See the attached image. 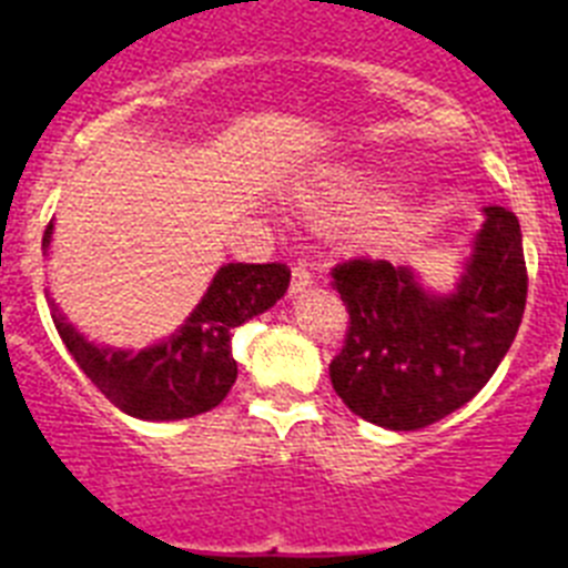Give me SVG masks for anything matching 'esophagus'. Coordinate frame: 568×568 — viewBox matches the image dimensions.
I'll return each instance as SVG.
<instances>
[{"instance_id": "1", "label": "esophagus", "mask_w": 568, "mask_h": 568, "mask_svg": "<svg viewBox=\"0 0 568 568\" xmlns=\"http://www.w3.org/2000/svg\"><path fill=\"white\" fill-rule=\"evenodd\" d=\"M310 284H313V273H310V267L307 264H295L293 267V281H290V295H298V293H304V290L310 287Z\"/></svg>"}]
</instances>
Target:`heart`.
<instances>
[{
	"mask_svg": "<svg viewBox=\"0 0 568 568\" xmlns=\"http://www.w3.org/2000/svg\"><path fill=\"white\" fill-rule=\"evenodd\" d=\"M378 190V175L369 170H355V168H341L327 170V173L313 175L310 182L298 187V207L307 210L313 215H329L335 210L358 207V204L369 202ZM398 210L389 207L386 215H395Z\"/></svg>",
	"mask_w": 568,
	"mask_h": 568,
	"instance_id": "b5f03b06",
	"label": "heart"
}]
</instances>
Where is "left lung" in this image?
Here are the masks:
<instances>
[{
  "label": "left lung",
  "mask_w": 568,
  "mask_h": 568,
  "mask_svg": "<svg viewBox=\"0 0 568 568\" xmlns=\"http://www.w3.org/2000/svg\"><path fill=\"white\" fill-rule=\"evenodd\" d=\"M458 290L433 295L409 267L353 258L333 270L349 327L329 364L338 398L395 433L460 409L495 375L526 310L524 239L515 213L486 207Z\"/></svg>",
  "instance_id": "8db88e82"
}]
</instances>
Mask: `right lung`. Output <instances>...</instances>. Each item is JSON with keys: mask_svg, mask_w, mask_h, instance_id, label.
<instances>
[{"mask_svg": "<svg viewBox=\"0 0 568 568\" xmlns=\"http://www.w3.org/2000/svg\"><path fill=\"white\" fill-rule=\"evenodd\" d=\"M50 235L53 222L42 235L44 250L50 247ZM287 287L290 267L278 261L224 264L182 327L139 353L90 344L64 321L53 301L50 315L79 369L110 404L142 420H182L227 398L239 375L230 346L233 329L273 307Z\"/></svg>", "mask_w": 568, "mask_h": 568, "instance_id": "add662e5", "label": "right lung"}]
</instances>
